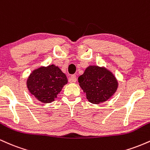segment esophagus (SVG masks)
<instances>
[{"instance_id":"34e87169","label":"esophagus","mask_w":150,"mask_h":150,"mask_svg":"<svg viewBox=\"0 0 150 150\" xmlns=\"http://www.w3.org/2000/svg\"><path fill=\"white\" fill-rule=\"evenodd\" d=\"M77 81V77L75 75H71L69 78V82H75Z\"/></svg>"}]
</instances>
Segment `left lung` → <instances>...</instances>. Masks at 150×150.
I'll return each instance as SVG.
<instances>
[{
  "mask_svg": "<svg viewBox=\"0 0 150 150\" xmlns=\"http://www.w3.org/2000/svg\"><path fill=\"white\" fill-rule=\"evenodd\" d=\"M78 82L88 101L96 104L108 100L118 87V82L111 72L95 65L86 68Z\"/></svg>",
  "mask_w": 150,
  "mask_h": 150,
  "instance_id": "1",
  "label": "left lung"
}]
</instances>
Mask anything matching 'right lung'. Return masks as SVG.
<instances>
[{"mask_svg":"<svg viewBox=\"0 0 150 150\" xmlns=\"http://www.w3.org/2000/svg\"><path fill=\"white\" fill-rule=\"evenodd\" d=\"M68 82L66 75L54 65L34 70L27 79L30 93L43 103H51Z\"/></svg>","mask_w":150,"mask_h":150,"instance_id":"right-lung-1","label":"right lung"}]
</instances>
